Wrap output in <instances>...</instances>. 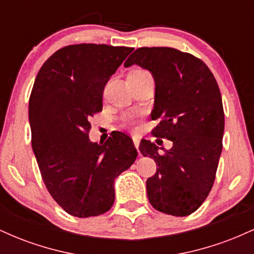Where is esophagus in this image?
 Here are the masks:
<instances>
[{
	"label": "esophagus",
	"instance_id": "34e87169",
	"mask_svg": "<svg viewBox=\"0 0 254 254\" xmlns=\"http://www.w3.org/2000/svg\"><path fill=\"white\" fill-rule=\"evenodd\" d=\"M133 141V144H135V148L137 149V151H138V147H139V139L137 138V137H133L132 138Z\"/></svg>",
	"mask_w": 254,
	"mask_h": 254
}]
</instances>
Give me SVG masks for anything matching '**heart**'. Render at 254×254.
I'll use <instances>...</instances> for the list:
<instances>
[{
  "instance_id": "b5f03b06",
  "label": "heart",
  "mask_w": 254,
  "mask_h": 254,
  "mask_svg": "<svg viewBox=\"0 0 254 254\" xmlns=\"http://www.w3.org/2000/svg\"><path fill=\"white\" fill-rule=\"evenodd\" d=\"M123 124L125 127H132V125L135 124V119H133L132 116H127V117L123 119Z\"/></svg>"
}]
</instances>
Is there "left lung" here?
<instances>
[{"mask_svg": "<svg viewBox=\"0 0 254 254\" xmlns=\"http://www.w3.org/2000/svg\"><path fill=\"white\" fill-rule=\"evenodd\" d=\"M137 64L155 81L153 135L173 142L171 149L143 139L139 151L153 157L156 173L147 194L156 210L188 216L202 205L216 176L222 151L224 113L216 80L199 58L172 48H139L125 68Z\"/></svg>", "mask_w": 254, "mask_h": 254, "instance_id": "left-lung-1", "label": "left lung"}]
</instances>
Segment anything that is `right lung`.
Masks as SVG:
<instances>
[{
  "label": "right lung",
  "mask_w": 254,
  "mask_h": 254,
  "mask_svg": "<svg viewBox=\"0 0 254 254\" xmlns=\"http://www.w3.org/2000/svg\"><path fill=\"white\" fill-rule=\"evenodd\" d=\"M132 51L78 44L60 49L38 72L30 97L32 149L50 194L76 217L98 216L115 203V180L135 162L123 132L90 142L89 118L103 110L105 84Z\"/></svg>",
  "instance_id": "add662e5"
}]
</instances>
